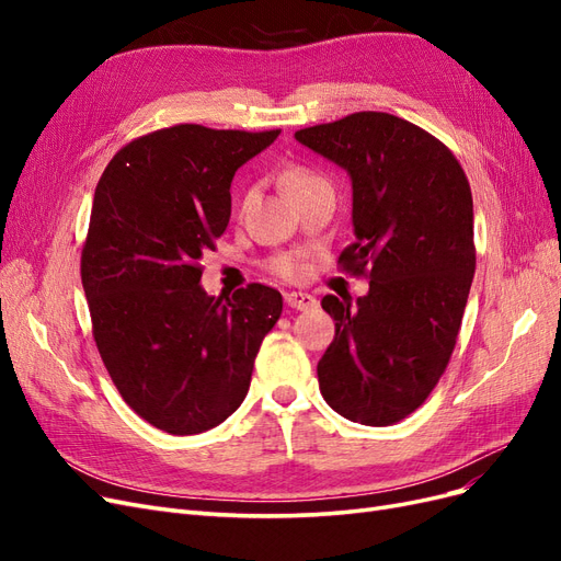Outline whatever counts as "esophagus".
I'll use <instances>...</instances> for the list:
<instances>
[{
	"mask_svg": "<svg viewBox=\"0 0 561 561\" xmlns=\"http://www.w3.org/2000/svg\"><path fill=\"white\" fill-rule=\"evenodd\" d=\"M285 304L290 309H297V311H309V309L318 307V299L309 293H287Z\"/></svg>",
	"mask_w": 561,
	"mask_h": 561,
	"instance_id": "34e87169",
	"label": "esophagus"
}]
</instances>
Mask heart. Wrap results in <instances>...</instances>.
Listing matches in <instances>:
<instances>
[{
  "label": "heart",
  "instance_id": "1",
  "mask_svg": "<svg viewBox=\"0 0 561 561\" xmlns=\"http://www.w3.org/2000/svg\"><path fill=\"white\" fill-rule=\"evenodd\" d=\"M320 182H325V180H322L320 175H316L313 171H309V168H301V165L290 168V171L283 175L285 190H287V194H290L293 198L299 196L301 192L311 190V186H316ZM271 268H274L276 274H280L285 278H297L301 271H304V264H301L299 254H278V257L271 262Z\"/></svg>",
  "mask_w": 561,
  "mask_h": 561
}]
</instances>
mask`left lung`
Instances as JSON below:
<instances>
[{"label":"left lung","mask_w":561,"mask_h":561,"mask_svg":"<svg viewBox=\"0 0 561 561\" xmlns=\"http://www.w3.org/2000/svg\"><path fill=\"white\" fill-rule=\"evenodd\" d=\"M295 138L348 173L355 243L339 264L369 268L365 297H322L334 342L318 363L320 393L348 421L390 426L431 396L461 330L474 274L470 184L443 142L386 112Z\"/></svg>","instance_id":"left-lung-1"}]
</instances>
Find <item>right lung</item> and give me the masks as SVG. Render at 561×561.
<instances>
[{
  "mask_svg": "<svg viewBox=\"0 0 561 561\" xmlns=\"http://www.w3.org/2000/svg\"><path fill=\"white\" fill-rule=\"evenodd\" d=\"M280 130L180 124L126 145L95 186L81 283L93 336L130 410L171 435L219 426L248 396L283 297H208L201 260L231 217V180Z\"/></svg>",
  "mask_w": 561,
  "mask_h": 561,
  "instance_id": "add662e5",
  "label": "right lung"
}]
</instances>
